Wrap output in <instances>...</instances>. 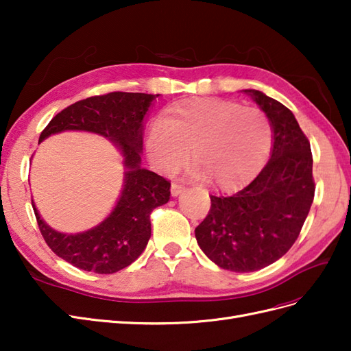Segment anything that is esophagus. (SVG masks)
Here are the masks:
<instances>
[{"label": "esophagus", "instance_id": "34e87169", "mask_svg": "<svg viewBox=\"0 0 351 351\" xmlns=\"http://www.w3.org/2000/svg\"><path fill=\"white\" fill-rule=\"evenodd\" d=\"M183 192H184V186L177 184V183L171 184V195L173 196H178L180 193H183Z\"/></svg>", "mask_w": 351, "mask_h": 351}]
</instances>
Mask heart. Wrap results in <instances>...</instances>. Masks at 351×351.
Here are the masks:
<instances>
[{
  "label": "heart",
  "instance_id": "heart-1",
  "mask_svg": "<svg viewBox=\"0 0 351 351\" xmlns=\"http://www.w3.org/2000/svg\"><path fill=\"white\" fill-rule=\"evenodd\" d=\"M274 130L267 112L222 98H189L169 107L154 121L146 152L155 169L174 174L189 159L197 174H206L219 189L246 184L268 161Z\"/></svg>",
  "mask_w": 351,
  "mask_h": 351
}]
</instances>
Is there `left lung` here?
I'll return each instance as SVG.
<instances>
[{
    "label": "left lung",
    "mask_w": 351,
    "mask_h": 351,
    "mask_svg": "<svg viewBox=\"0 0 351 351\" xmlns=\"http://www.w3.org/2000/svg\"><path fill=\"white\" fill-rule=\"evenodd\" d=\"M244 92L269 117L271 158L240 192L210 195L208 215L195 230L206 256L234 272L258 271L284 256L299 237L315 196L311 143L293 112L261 90Z\"/></svg>",
    "instance_id": "left-lung-1"
}]
</instances>
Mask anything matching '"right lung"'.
Masks as SVG:
<instances>
[{"mask_svg":"<svg viewBox=\"0 0 351 351\" xmlns=\"http://www.w3.org/2000/svg\"><path fill=\"white\" fill-rule=\"evenodd\" d=\"M158 95L110 92L71 104L42 130L39 142L66 130L108 137L124 156V187L114 210L99 226L79 234L48 227L32 202L40 234L57 256L95 274H114L129 267L151 239V212L167 204L171 183L141 168L143 117Z\"/></svg>","mask_w":351,"mask_h":351,"instance_id":"obj_1","label":"right lung"}]
</instances>
